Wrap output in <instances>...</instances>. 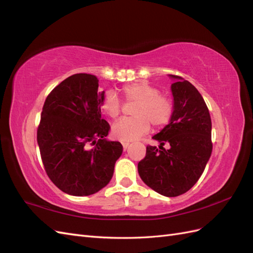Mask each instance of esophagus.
Listing matches in <instances>:
<instances>
[{
	"label": "esophagus",
	"instance_id": "1",
	"mask_svg": "<svg viewBox=\"0 0 253 253\" xmlns=\"http://www.w3.org/2000/svg\"><path fill=\"white\" fill-rule=\"evenodd\" d=\"M128 145H129V142H122V147H124L125 151L128 148Z\"/></svg>",
	"mask_w": 253,
	"mask_h": 253
}]
</instances>
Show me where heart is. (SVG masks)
Returning a JSON list of instances; mask_svg holds the SVG:
<instances>
[{"instance_id": "heart-1", "label": "heart", "mask_w": 253, "mask_h": 253, "mask_svg": "<svg viewBox=\"0 0 253 253\" xmlns=\"http://www.w3.org/2000/svg\"><path fill=\"white\" fill-rule=\"evenodd\" d=\"M126 102H135L133 118H125L112 126V136L122 142L140 138L150 129V124L157 128L169 124L173 115V103L169 97L159 94V89L147 82H133L120 88ZM101 111L106 116L116 119L121 112V103L112 90L105 93Z\"/></svg>"}]
</instances>
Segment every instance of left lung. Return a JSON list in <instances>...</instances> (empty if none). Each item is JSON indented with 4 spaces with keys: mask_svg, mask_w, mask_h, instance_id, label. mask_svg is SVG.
<instances>
[{
    "mask_svg": "<svg viewBox=\"0 0 253 253\" xmlns=\"http://www.w3.org/2000/svg\"><path fill=\"white\" fill-rule=\"evenodd\" d=\"M174 79L173 115L169 124L152 137L159 147L148 145L138 163L145 185L167 197L178 196L192 188L202 176L212 153L211 117L204 98L189 81ZM170 144L166 150L163 145Z\"/></svg>",
    "mask_w": 253,
    "mask_h": 253,
    "instance_id": "8db88e82",
    "label": "left lung"
}]
</instances>
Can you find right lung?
<instances>
[{
    "label": "right lung",
    "instance_id": "right-lung-1",
    "mask_svg": "<svg viewBox=\"0 0 253 253\" xmlns=\"http://www.w3.org/2000/svg\"><path fill=\"white\" fill-rule=\"evenodd\" d=\"M94 75L75 74L53 88L44 102L37 132L48 177L64 193L88 196L113 177L122 144L105 138L101 118L104 91Z\"/></svg>",
    "mask_w": 253,
    "mask_h": 253
}]
</instances>
